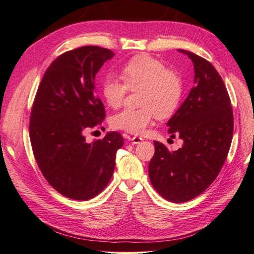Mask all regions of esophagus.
<instances>
[{"label":"esophagus","mask_w":254,"mask_h":254,"mask_svg":"<svg viewBox=\"0 0 254 254\" xmlns=\"http://www.w3.org/2000/svg\"><path fill=\"white\" fill-rule=\"evenodd\" d=\"M131 141H132V144H139L143 141V138L139 137V136H133L131 138Z\"/></svg>","instance_id":"34e87169"}]
</instances>
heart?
Wrapping results in <instances>:
<instances>
[{
    "label": "heart",
    "instance_id": "1",
    "mask_svg": "<svg viewBox=\"0 0 254 254\" xmlns=\"http://www.w3.org/2000/svg\"><path fill=\"white\" fill-rule=\"evenodd\" d=\"M124 83L108 76L101 84V94L108 106L119 108L128 89L138 91V108H126L111 118V126L131 133H139L152 121L169 118L179 107L183 95L182 78L169 71L163 62L149 56L132 59L122 67Z\"/></svg>",
    "mask_w": 254,
    "mask_h": 254
}]
</instances>
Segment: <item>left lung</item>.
Listing matches in <instances>:
<instances>
[{"label": "left lung", "instance_id": "obj_1", "mask_svg": "<svg viewBox=\"0 0 254 254\" xmlns=\"http://www.w3.org/2000/svg\"><path fill=\"white\" fill-rule=\"evenodd\" d=\"M194 65V87L170 120L168 132L179 135L182 147L170 150L155 141L149 179L161 196L183 203L203 193L216 179L230 148L234 115L222 77L212 64L178 49Z\"/></svg>", "mask_w": 254, "mask_h": 254}]
</instances>
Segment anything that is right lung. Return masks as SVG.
I'll use <instances>...</instances> for the list:
<instances>
[{
	"instance_id": "1",
	"label": "right lung",
	"mask_w": 254,
	"mask_h": 254,
	"mask_svg": "<svg viewBox=\"0 0 254 254\" xmlns=\"http://www.w3.org/2000/svg\"><path fill=\"white\" fill-rule=\"evenodd\" d=\"M113 56L95 46L63 53L48 67L37 90L29 124L32 152L46 180L68 198L86 201L104 190L124 143L118 132L86 141V133L106 117L95 94V77Z\"/></svg>"
}]
</instances>
